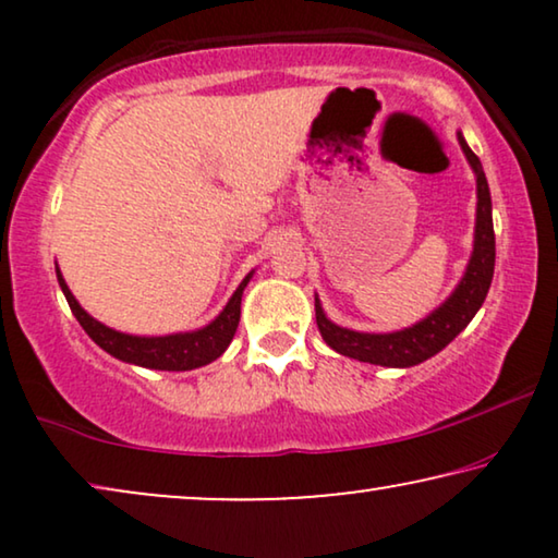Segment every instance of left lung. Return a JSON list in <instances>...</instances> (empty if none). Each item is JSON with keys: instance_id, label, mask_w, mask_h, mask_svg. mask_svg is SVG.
<instances>
[{"instance_id": "left-lung-1", "label": "left lung", "mask_w": 558, "mask_h": 558, "mask_svg": "<svg viewBox=\"0 0 558 558\" xmlns=\"http://www.w3.org/2000/svg\"><path fill=\"white\" fill-rule=\"evenodd\" d=\"M460 147L477 180V218H475V243H472V256L468 269H464L460 284L454 292L439 304L432 315L422 323L403 327L396 332H355L340 327L327 319L323 304L315 296V315L323 340L340 355L355 357L361 363L386 365V368H411V365L424 363L426 357L437 355L447 348L470 319L483 307L487 289H490L495 271V231H493V203L490 187H487L483 165L475 151L468 147L462 132H457Z\"/></svg>"}]
</instances>
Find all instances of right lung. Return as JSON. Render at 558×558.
Here are the masks:
<instances>
[{"mask_svg":"<svg viewBox=\"0 0 558 558\" xmlns=\"http://www.w3.org/2000/svg\"><path fill=\"white\" fill-rule=\"evenodd\" d=\"M58 271V284L63 289L68 304H71L75 319H78L83 330L88 332V338L96 342L98 348H104L106 353L119 357V361L142 365V368H155V371H193L201 365H208L226 353V348L231 345L235 327L241 319V296L246 289L248 279L254 277V271L241 281L231 300L223 307V312L213 319L210 325L201 327L193 332H174L162 335V338H142V335H126L119 330H111L104 323H98L81 307L71 289H68L63 274Z\"/></svg>","mask_w":558,"mask_h":558,"instance_id":"right-lung-1","label":"right lung"}]
</instances>
